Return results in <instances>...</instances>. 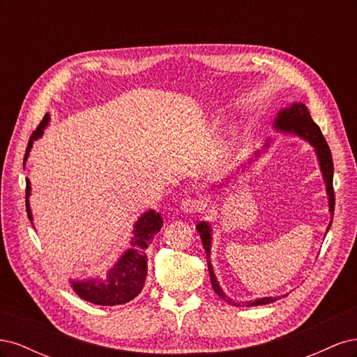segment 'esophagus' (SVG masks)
<instances>
[{"mask_svg": "<svg viewBox=\"0 0 357 357\" xmlns=\"http://www.w3.org/2000/svg\"><path fill=\"white\" fill-rule=\"evenodd\" d=\"M180 210L185 213V214H192V213H197L201 210V205L199 201L195 198H188L181 202L180 205Z\"/></svg>", "mask_w": 357, "mask_h": 357, "instance_id": "34e87169", "label": "esophagus"}]
</instances>
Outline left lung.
<instances>
[{"instance_id":"obj_1","label":"left lung","mask_w":357,"mask_h":357,"mask_svg":"<svg viewBox=\"0 0 357 357\" xmlns=\"http://www.w3.org/2000/svg\"><path fill=\"white\" fill-rule=\"evenodd\" d=\"M274 128L278 129V131H283L287 134H296L299 137H302L304 139L316 149V153L320 162V169H321V174H323V180L326 183V192H328V197H329V211L333 215V210H335V192H333V162H332V153H331V149L326 143L325 137H323L320 128L317 123H314L312 121L310 112L305 107V104L302 102H295L291 104L289 109H284L277 114L275 119V123ZM333 219V218H332ZM331 219V223H332ZM331 223H329V228H331ZM328 228V231H329ZM197 231L201 235V241L202 245L205 248V253H207V262H208V273H210V278H211V286L214 289L215 294L219 296H222L223 299H226V302H229V304L234 305H240V304H235L231 299L226 298V295L223 294V290L220 289L218 280H215V275L213 273V268L210 264V245H211V228L207 222H199L197 225ZM286 296V295H284ZM277 301V298H262V299H256V301H250L247 302V307H253V305H265L269 304V302H274Z\"/></svg>"}]
</instances>
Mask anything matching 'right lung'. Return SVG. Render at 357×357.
Returning <instances> with one entry per match:
<instances>
[{
  "instance_id": "right-lung-1",
  "label": "right lung",
  "mask_w": 357,
  "mask_h": 357,
  "mask_svg": "<svg viewBox=\"0 0 357 357\" xmlns=\"http://www.w3.org/2000/svg\"><path fill=\"white\" fill-rule=\"evenodd\" d=\"M49 122V114L43 117L38 128L32 132L26 147L24 164L28 158L29 150L34 139L41 137L43 129ZM31 193L29 180L26 178V213L29 220H32L28 197ZM162 228L160 214L149 210L139 218L134 226V236L131 238V247L119 259L117 264L107 273L105 278H91L83 282H71L73 289L82 299L92 302L96 305H119L126 304L134 299L143 290L147 275V255L146 248L152 243L155 235Z\"/></svg>"
}]
</instances>
